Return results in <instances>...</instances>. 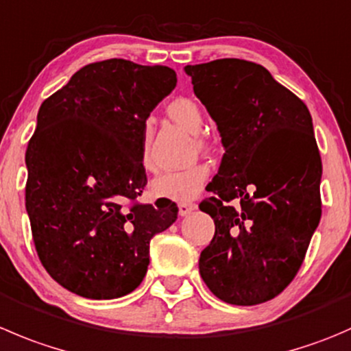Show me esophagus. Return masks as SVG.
<instances>
[{
	"label": "esophagus",
	"mask_w": 351,
	"mask_h": 351,
	"mask_svg": "<svg viewBox=\"0 0 351 351\" xmlns=\"http://www.w3.org/2000/svg\"><path fill=\"white\" fill-rule=\"evenodd\" d=\"M195 209H197V206L192 202H180L178 204L180 216H189V214H192Z\"/></svg>",
	"instance_id": "esophagus-1"
}]
</instances>
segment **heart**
I'll return each mask as SVG.
<instances>
[{"label": "heart", "mask_w": 351, "mask_h": 351, "mask_svg": "<svg viewBox=\"0 0 351 351\" xmlns=\"http://www.w3.org/2000/svg\"><path fill=\"white\" fill-rule=\"evenodd\" d=\"M166 111L176 125L185 128L192 135H199L202 132L204 113L195 101L189 99V97H178L168 104ZM141 156L142 162L147 166V135H144V138H142ZM207 178H209V166L204 165V162H197L189 168L171 169V171H165L156 176L151 182V193L156 199L185 202V200L195 199L202 192Z\"/></svg>", "instance_id": "heart-1"}]
</instances>
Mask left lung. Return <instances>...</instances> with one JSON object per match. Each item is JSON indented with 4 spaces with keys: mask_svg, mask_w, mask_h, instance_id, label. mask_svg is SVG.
Here are the masks:
<instances>
[{
    "mask_svg": "<svg viewBox=\"0 0 351 351\" xmlns=\"http://www.w3.org/2000/svg\"><path fill=\"white\" fill-rule=\"evenodd\" d=\"M185 73L224 147L207 185L213 197L199 206L216 224L200 254V276L226 304H262L293 280L321 221L312 117L257 63L224 58L186 64Z\"/></svg>",
    "mask_w": 351,
    "mask_h": 351,
    "instance_id": "8db88e82",
    "label": "left lung"
}]
</instances>
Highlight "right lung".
<instances>
[{
  "label": "right lung",
  "instance_id": "right-lung-1",
  "mask_svg": "<svg viewBox=\"0 0 351 351\" xmlns=\"http://www.w3.org/2000/svg\"><path fill=\"white\" fill-rule=\"evenodd\" d=\"M175 87L169 66L114 58L80 68L40 104L25 152V209L43 266L78 297L134 291L151 238L178 217L169 200L127 206L147 183L145 121Z\"/></svg>",
  "mask_w": 351,
  "mask_h": 351
}]
</instances>
